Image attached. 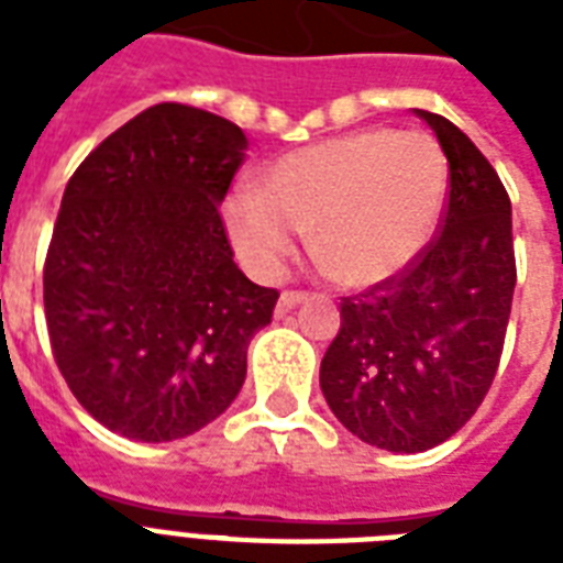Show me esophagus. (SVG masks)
I'll list each match as a JSON object with an SVG mask.
<instances>
[{"label":"esophagus","instance_id":"esophagus-1","mask_svg":"<svg viewBox=\"0 0 563 563\" xmlns=\"http://www.w3.org/2000/svg\"><path fill=\"white\" fill-rule=\"evenodd\" d=\"M307 300V291L300 289H286L280 295V303H277V312H289V309H295L298 303H303Z\"/></svg>","mask_w":563,"mask_h":563}]
</instances>
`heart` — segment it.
<instances>
[{"label": "heart", "mask_w": 563, "mask_h": 563, "mask_svg": "<svg viewBox=\"0 0 563 563\" xmlns=\"http://www.w3.org/2000/svg\"><path fill=\"white\" fill-rule=\"evenodd\" d=\"M450 169L432 136L371 128L274 161L256 192L228 198L224 219L239 256L277 274L309 233L316 263L362 289L406 272L435 236Z\"/></svg>", "instance_id": "obj_1"}]
</instances>
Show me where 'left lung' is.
Masks as SVG:
<instances>
[{"label": "left lung", "instance_id": "obj_1", "mask_svg": "<svg viewBox=\"0 0 563 563\" xmlns=\"http://www.w3.org/2000/svg\"><path fill=\"white\" fill-rule=\"evenodd\" d=\"M418 117L450 166L438 233L406 272L342 298V327L321 360L335 418L391 453L432 450L476 415L517 283L511 198L497 169L450 119Z\"/></svg>", "mask_w": 563, "mask_h": 563}]
</instances>
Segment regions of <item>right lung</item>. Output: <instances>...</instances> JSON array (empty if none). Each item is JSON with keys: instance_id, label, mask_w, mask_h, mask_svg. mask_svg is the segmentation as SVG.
<instances>
[{"instance_id": "obj_1", "label": "right lung", "mask_w": 563, "mask_h": 563, "mask_svg": "<svg viewBox=\"0 0 563 563\" xmlns=\"http://www.w3.org/2000/svg\"><path fill=\"white\" fill-rule=\"evenodd\" d=\"M245 145L228 119L163 101L66 184L43 265L48 342L110 432L192 435L245 383L247 344L280 298L239 272L219 212Z\"/></svg>"}]
</instances>
